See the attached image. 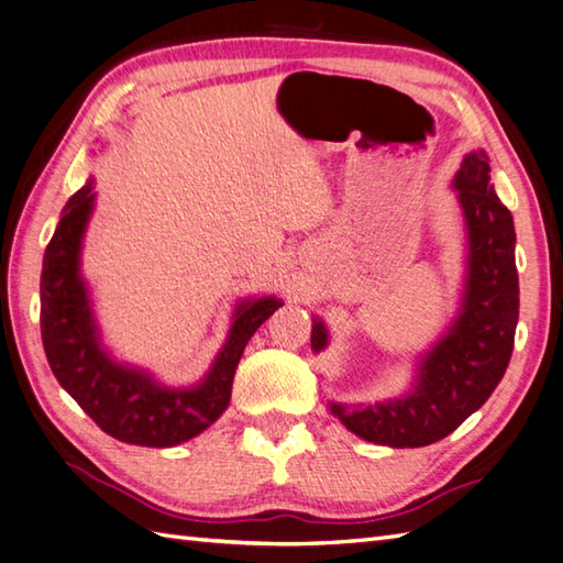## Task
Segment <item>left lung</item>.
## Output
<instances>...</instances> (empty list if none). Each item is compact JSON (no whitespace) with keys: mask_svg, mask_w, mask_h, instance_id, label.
<instances>
[{"mask_svg":"<svg viewBox=\"0 0 563 563\" xmlns=\"http://www.w3.org/2000/svg\"><path fill=\"white\" fill-rule=\"evenodd\" d=\"M453 185L470 238L461 317L422 360L410 396L369 408L331 405L333 417L364 441L417 449L449 437L487 402L511 362L518 323L514 216L489 185L485 151L465 155ZM323 345L325 329L313 321L311 347Z\"/></svg>","mask_w":563,"mask_h":563,"instance_id":"obj_1","label":"left lung"}]
</instances>
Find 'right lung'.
<instances>
[{
  "label": "right lung",
  "mask_w": 563,
  "mask_h": 563,
  "mask_svg": "<svg viewBox=\"0 0 563 563\" xmlns=\"http://www.w3.org/2000/svg\"><path fill=\"white\" fill-rule=\"evenodd\" d=\"M93 196V181L71 196L45 250L41 333L49 369L104 434L136 446H175L225 412L246 343L283 302L266 297L242 305L211 374L196 388L169 390L146 374L120 367L98 347L86 287L78 278V250Z\"/></svg>",
  "instance_id": "add662e5"
}]
</instances>
